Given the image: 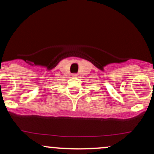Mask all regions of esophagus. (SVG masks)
<instances>
[{
  "instance_id": "1",
  "label": "esophagus",
  "mask_w": 154,
  "mask_h": 154,
  "mask_svg": "<svg viewBox=\"0 0 154 154\" xmlns=\"http://www.w3.org/2000/svg\"><path fill=\"white\" fill-rule=\"evenodd\" d=\"M77 75H76V74H73V75H72V77H77Z\"/></svg>"
}]
</instances>
